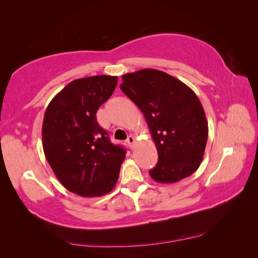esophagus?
Wrapping results in <instances>:
<instances>
[{
	"label": "esophagus",
	"mask_w": 258,
	"mask_h": 258,
	"mask_svg": "<svg viewBox=\"0 0 258 258\" xmlns=\"http://www.w3.org/2000/svg\"><path fill=\"white\" fill-rule=\"evenodd\" d=\"M127 143L129 144L130 148H134V144L136 143V138L134 136H129L127 139Z\"/></svg>",
	"instance_id": "1"
}]
</instances>
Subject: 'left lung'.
<instances>
[{"label": "left lung", "mask_w": 258, "mask_h": 258, "mask_svg": "<svg viewBox=\"0 0 258 258\" xmlns=\"http://www.w3.org/2000/svg\"><path fill=\"white\" fill-rule=\"evenodd\" d=\"M120 89L143 113L158 152L150 171L157 183L172 184L191 175L204 158L208 121L200 101L188 86L155 69L121 77Z\"/></svg>", "instance_id": "left-lung-1"}]
</instances>
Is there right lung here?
Here are the masks:
<instances>
[{
    "label": "right lung",
    "mask_w": 258,
    "mask_h": 258,
    "mask_svg": "<svg viewBox=\"0 0 258 258\" xmlns=\"http://www.w3.org/2000/svg\"><path fill=\"white\" fill-rule=\"evenodd\" d=\"M117 76L75 80L52 98L45 111L43 150L58 181L82 197H100L117 183L126 151L110 142L96 113L112 96Z\"/></svg>",
    "instance_id": "obj_1"
}]
</instances>
